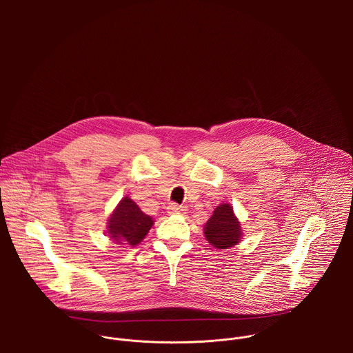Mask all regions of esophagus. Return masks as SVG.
<instances>
[{"instance_id":"34e87169","label":"esophagus","mask_w":353,"mask_h":353,"mask_svg":"<svg viewBox=\"0 0 353 353\" xmlns=\"http://www.w3.org/2000/svg\"><path fill=\"white\" fill-rule=\"evenodd\" d=\"M168 212L170 215H180V214L185 212V207H181V205H177V204H170L168 207Z\"/></svg>"}]
</instances>
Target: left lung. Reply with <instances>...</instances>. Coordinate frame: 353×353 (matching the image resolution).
<instances>
[{"label":"left lung","instance_id":"left-lung-1","mask_svg":"<svg viewBox=\"0 0 353 353\" xmlns=\"http://www.w3.org/2000/svg\"><path fill=\"white\" fill-rule=\"evenodd\" d=\"M243 234L241 223L229 203H223L216 207L212 216L204 225V236L207 241L219 250L239 244Z\"/></svg>","mask_w":353,"mask_h":353}]
</instances>
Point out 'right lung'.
Returning a JSON list of instances; mask_svg holds the SVG:
<instances>
[{
	"label": "right lung",
	"mask_w": 353,
	"mask_h": 353,
	"mask_svg": "<svg viewBox=\"0 0 353 353\" xmlns=\"http://www.w3.org/2000/svg\"><path fill=\"white\" fill-rule=\"evenodd\" d=\"M152 225L154 219L143 214L130 196H124L108 221L106 233L114 243L134 247L145 239Z\"/></svg>",
	"instance_id": "add662e5"
}]
</instances>
